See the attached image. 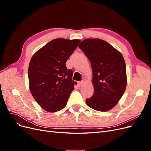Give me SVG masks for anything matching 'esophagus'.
<instances>
[{
  "mask_svg": "<svg viewBox=\"0 0 151 151\" xmlns=\"http://www.w3.org/2000/svg\"><path fill=\"white\" fill-rule=\"evenodd\" d=\"M83 84V81L77 82V86H78V87H81Z\"/></svg>",
  "mask_w": 151,
  "mask_h": 151,
  "instance_id": "obj_1",
  "label": "esophagus"
}]
</instances>
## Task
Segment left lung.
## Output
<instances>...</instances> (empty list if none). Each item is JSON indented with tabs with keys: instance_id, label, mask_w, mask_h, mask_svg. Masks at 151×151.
Instances as JSON below:
<instances>
[{
	"instance_id": "1",
	"label": "left lung",
	"mask_w": 151,
	"mask_h": 151,
	"mask_svg": "<svg viewBox=\"0 0 151 151\" xmlns=\"http://www.w3.org/2000/svg\"><path fill=\"white\" fill-rule=\"evenodd\" d=\"M90 60L94 94L86 102L99 111L110 110L118 103L127 86L125 62L120 52L100 39H85L79 45Z\"/></svg>"
}]
</instances>
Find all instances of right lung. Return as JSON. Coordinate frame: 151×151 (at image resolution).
<instances>
[{"label": "right lung", "mask_w": 151, "mask_h": 151, "mask_svg": "<svg viewBox=\"0 0 151 151\" xmlns=\"http://www.w3.org/2000/svg\"><path fill=\"white\" fill-rule=\"evenodd\" d=\"M81 40L57 38L50 41L32 57L28 68L29 89L35 101L45 111L64 108L76 81L65 63Z\"/></svg>", "instance_id": "add662e5"}]
</instances>
